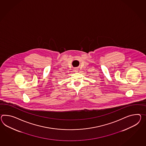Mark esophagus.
<instances>
[{
	"mask_svg": "<svg viewBox=\"0 0 146 146\" xmlns=\"http://www.w3.org/2000/svg\"><path fill=\"white\" fill-rule=\"evenodd\" d=\"M74 72H78V69H77V68H75Z\"/></svg>",
	"mask_w": 146,
	"mask_h": 146,
	"instance_id": "34e87169",
	"label": "esophagus"
}]
</instances>
